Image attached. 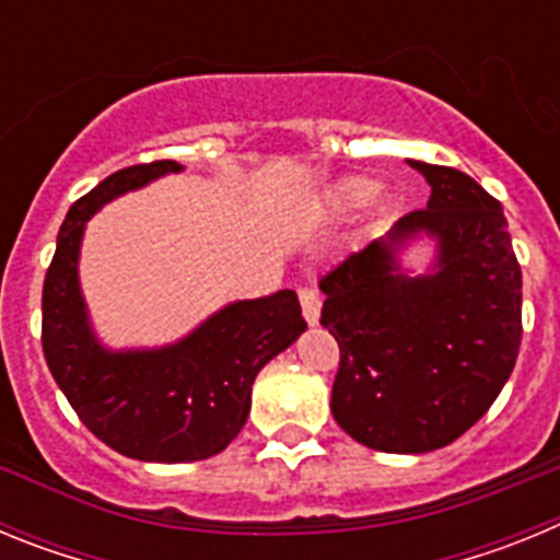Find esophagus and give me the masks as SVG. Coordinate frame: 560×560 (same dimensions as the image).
<instances>
[{
	"label": "esophagus",
	"instance_id": "1",
	"mask_svg": "<svg viewBox=\"0 0 560 560\" xmlns=\"http://www.w3.org/2000/svg\"><path fill=\"white\" fill-rule=\"evenodd\" d=\"M296 296H300V305H303L305 323L316 325L319 311H323V296H319V291L311 289V285H300V289H296Z\"/></svg>",
	"mask_w": 560,
	"mask_h": 560
}]
</instances>
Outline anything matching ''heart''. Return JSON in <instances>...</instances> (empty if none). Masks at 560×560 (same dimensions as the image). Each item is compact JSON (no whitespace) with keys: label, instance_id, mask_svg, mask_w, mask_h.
<instances>
[{"label":"heart","instance_id":"heart-1","mask_svg":"<svg viewBox=\"0 0 560 560\" xmlns=\"http://www.w3.org/2000/svg\"><path fill=\"white\" fill-rule=\"evenodd\" d=\"M373 182L361 179V176H348V179H339L328 190V207L334 212H350L355 207H361L364 201L373 196Z\"/></svg>","mask_w":560,"mask_h":560}]
</instances>
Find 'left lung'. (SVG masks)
Masks as SVG:
<instances>
[{
    "label": "left lung",
    "mask_w": 560,
    "mask_h": 560,
    "mask_svg": "<svg viewBox=\"0 0 560 560\" xmlns=\"http://www.w3.org/2000/svg\"><path fill=\"white\" fill-rule=\"evenodd\" d=\"M432 185L427 207L325 271L319 323L339 345L336 423L387 454L443 448L482 418L522 345V266L502 205L463 171L409 162ZM439 237V271L407 278L394 246Z\"/></svg>",
    "instance_id": "obj_1"
}]
</instances>
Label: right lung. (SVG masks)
I'll list each match as a JSON object with an SVG mask.
<instances>
[{"label": "right lung", "instance_id": "obj_1", "mask_svg": "<svg viewBox=\"0 0 560 560\" xmlns=\"http://www.w3.org/2000/svg\"><path fill=\"white\" fill-rule=\"evenodd\" d=\"M176 171L173 160L142 162L81 196L58 230L42 291V348L56 384L97 440L148 463L224 452L244 429L255 375L305 330L296 294L285 289L226 305L173 348L108 353L97 345L78 289L83 224L114 196Z\"/></svg>", "mask_w": 560, "mask_h": 560}]
</instances>
